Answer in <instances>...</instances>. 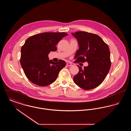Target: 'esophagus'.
<instances>
[{"instance_id": "obj_1", "label": "esophagus", "mask_w": 131, "mask_h": 131, "mask_svg": "<svg viewBox=\"0 0 131 131\" xmlns=\"http://www.w3.org/2000/svg\"><path fill=\"white\" fill-rule=\"evenodd\" d=\"M67 65L68 66H72V64L71 63L67 62Z\"/></svg>"}]
</instances>
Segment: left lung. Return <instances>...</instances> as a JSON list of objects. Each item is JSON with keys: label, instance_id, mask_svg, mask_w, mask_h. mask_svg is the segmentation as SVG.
<instances>
[{"label": "left lung", "instance_id": "obj_1", "mask_svg": "<svg viewBox=\"0 0 131 131\" xmlns=\"http://www.w3.org/2000/svg\"><path fill=\"white\" fill-rule=\"evenodd\" d=\"M77 39L79 49L75 54V63L87 62L88 65L79 68L74 81L84 90L98 87L103 82L111 66L110 51L108 45L99 36L84 31L72 33Z\"/></svg>", "mask_w": 131, "mask_h": 131}]
</instances>
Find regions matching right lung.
I'll list each match as a JSON object with an SVG mask.
<instances>
[{
	"mask_svg": "<svg viewBox=\"0 0 131 131\" xmlns=\"http://www.w3.org/2000/svg\"><path fill=\"white\" fill-rule=\"evenodd\" d=\"M65 32H45L28 38L21 48L20 63L27 78L33 83L46 86L56 80L66 62L49 60L48 54L57 50L56 46Z\"/></svg>",
	"mask_w": 131,
	"mask_h": 131,
	"instance_id": "add662e5",
	"label": "right lung"
}]
</instances>
